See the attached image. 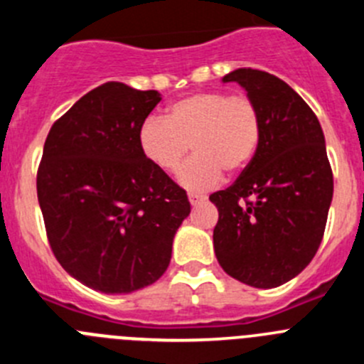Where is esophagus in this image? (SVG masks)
Returning <instances> with one entry per match:
<instances>
[{
	"label": "esophagus",
	"mask_w": 364,
	"mask_h": 364,
	"mask_svg": "<svg viewBox=\"0 0 364 364\" xmlns=\"http://www.w3.org/2000/svg\"><path fill=\"white\" fill-rule=\"evenodd\" d=\"M204 200H205L204 195H198V193H189V202H191V205H198V204H202Z\"/></svg>",
	"instance_id": "obj_1"
}]
</instances>
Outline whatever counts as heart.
Here are the masks:
<instances>
[{"label":"heart","instance_id":"heart-1","mask_svg":"<svg viewBox=\"0 0 364 364\" xmlns=\"http://www.w3.org/2000/svg\"><path fill=\"white\" fill-rule=\"evenodd\" d=\"M262 140V114L247 95L224 91L195 92L169 105L166 118L147 117L138 127V147L160 171L180 169L178 180L189 191H208L222 171H244Z\"/></svg>","mask_w":364,"mask_h":364}]
</instances>
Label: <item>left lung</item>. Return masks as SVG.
Instances as JSON below:
<instances>
[{
	"label": "left lung",
	"instance_id": "8db88e82",
	"mask_svg": "<svg viewBox=\"0 0 364 364\" xmlns=\"http://www.w3.org/2000/svg\"><path fill=\"white\" fill-rule=\"evenodd\" d=\"M255 100L262 140L230 188L210 195L218 264L237 281L275 288L302 272L323 240L333 195L324 134L310 105L286 82L257 69L224 76Z\"/></svg>",
	"mask_w": 364,
	"mask_h": 364
}]
</instances>
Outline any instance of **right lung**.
Segmentation results:
<instances>
[{
	"instance_id": "right-lung-1",
	"label": "right lung",
	"mask_w": 364,
	"mask_h": 364,
	"mask_svg": "<svg viewBox=\"0 0 364 364\" xmlns=\"http://www.w3.org/2000/svg\"><path fill=\"white\" fill-rule=\"evenodd\" d=\"M159 91L107 82L50 127L36 189L47 240L76 281L131 294L159 281L173 237L191 211L188 195L138 147V127Z\"/></svg>"
}]
</instances>
